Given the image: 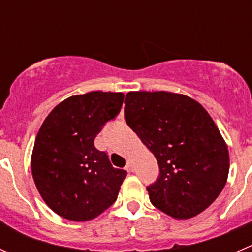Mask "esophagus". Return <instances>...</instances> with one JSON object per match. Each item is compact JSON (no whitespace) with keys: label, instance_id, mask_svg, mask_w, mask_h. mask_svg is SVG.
I'll return each mask as SVG.
<instances>
[{"label":"esophagus","instance_id":"1","mask_svg":"<svg viewBox=\"0 0 252 252\" xmlns=\"http://www.w3.org/2000/svg\"><path fill=\"white\" fill-rule=\"evenodd\" d=\"M126 169L130 172H133V162L131 159L126 160Z\"/></svg>","mask_w":252,"mask_h":252}]
</instances>
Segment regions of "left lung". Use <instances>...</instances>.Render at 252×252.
<instances>
[{
    "label": "left lung",
    "mask_w": 252,
    "mask_h": 252,
    "mask_svg": "<svg viewBox=\"0 0 252 252\" xmlns=\"http://www.w3.org/2000/svg\"><path fill=\"white\" fill-rule=\"evenodd\" d=\"M125 120L155 155L159 177L150 200L174 219H189L217 199L229 174V150L198 101L171 92H130Z\"/></svg>",
    "instance_id": "1"
}]
</instances>
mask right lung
<instances>
[{
	"label": "right lung",
	"mask_w": 252,
	"mask_h": 252,
	"mask_svg": "<svg viewBox=\"0 0 252 252\" xmlns=\"http://www.w3.org/2000/svg\"><path fill=\"white\" fill-rule=\"evenodd\" d=\"M125 95L90 92L59 102L43 121L31 168L45 204L73 221H89L114 204L127 172L114 168L94 140L120 112Z\"/></svg>",
	"instance_id": "right-lung-1"
}]
</instances>
